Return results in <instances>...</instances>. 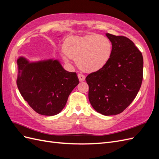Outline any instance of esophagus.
<instances>
[{"mask_svg":"<svg viewBox=\"0 0 159 159\" xmlns=\"http://www.w3.org/2000/svg\"><path fill=\"white\" fill-rule=\"evenodd\" d=\"M78 76L79 80H80V81H85V76L84 75L81 74H79L78 75Z\"/></svg>","mask_w":159,"mask_h":159,"instance_id":"obj_1","label":"esophagus"}]
</instances>
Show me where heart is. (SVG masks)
<instances>
[{"label": "heart", "mask_w": 159, "mask_h": 159, "mask_svg": "<svg viewBox=\"0 0 159 159\" xmlns=\"http://www.w3.org/2000/svg\"><path fill=\"white\" fill-rule=\"evenodd\" d=\"M64 48V59H74L79 68L86 72L103 68L109 60L113 50L109 38L98 34L71 36L65 41Z\"/></svg>", "instance_id": "b5f03b06"}]
</instances>
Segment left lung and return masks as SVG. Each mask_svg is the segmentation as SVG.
I'll use <instances>...</instances> for the list:
<instances>
[{"mask_svg":"<svg viewBox=\"0 0 159 159\" xmlns=\"http://www.w3.org/2000/svg\"><path fill=\"white\" fill-rule=\"evenodd\" d=\"M112 54L103 68L86 77L88 97L96 111L104 115L122 113L132 103L141 86L143 58L128 38L107 33Z\"/></svg>","mask_w":159,"mask_h":159,"instance_id":"1","label":"left lung"}]
</instances>
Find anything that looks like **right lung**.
<instances>
[{
  "mask_svg": "<svg viewBox=\"0 0 159 159\" xmlns=\"http://www.w3.org/2000/svg\"><path fill=\"white\" fill-rule=\"evenodd\" d=\"M17 65L19 91L32 109L42 115L59 113L80 82L75 72L67 71L56 60L30 63L20 57Z\"/></svg>",
  "mask_w": 159,
  "mask_h": 159,
  "instance_id": "add662e5",
  "label": "right lung"
}]
</instances>
